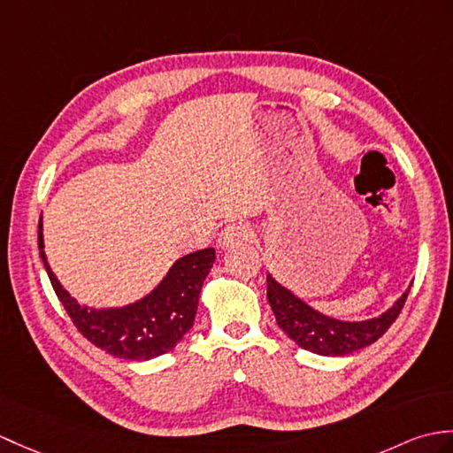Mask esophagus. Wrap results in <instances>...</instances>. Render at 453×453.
<instances>
[{"label": "esophagus", "instance_id": "1", "mask_svg": "<svg viewBox=\"0 0 453 453\" xmlns=\"http://www.w3.org/2000/svg\"><path fill=\"white\" fill-rule=\"evenodd\" d=\"M249 237H250L249 226L243 224V222H234V224H227L222 229L218 243L222 249H231V247H235L239 243H243V241H247Z\"/></svg>", "mask_w": 453, "mask_h": 453}]
</instances>
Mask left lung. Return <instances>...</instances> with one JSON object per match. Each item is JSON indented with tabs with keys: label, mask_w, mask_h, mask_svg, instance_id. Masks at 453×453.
<instances>
[{
	"label": "left lung",
	"mask_w": 453,
	"mask_h": 453,
	"mask_svg": "<svg viewBox=\"0 0 453 453\" xmlns=\"http://www.w3.org/2000/svg\"><path fill=\"white\" fill-rule=\"evenodd\" d=\"M268 291L266 297L280 328L299 347L312 353L326 357H342L349 355L357 349L374 343L382 338L386 330L395 322L407 301L409 289L395 301L392 309H388L378 319L363 322H343L330 317H324L319 311L309 307L299 297L293 296L289 289L272 278L266 276Z\"/></svg>",
	"instance_id": "1"
}]
</instances>
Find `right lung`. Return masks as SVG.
<instances>
[{
	"label": "right lung",
	"instance_id": "add662e5",
	"mask_svg": "<svg viewBox=\"0 0 453 453\" xmlns=\"http://www.w3.org/2000/svg\"><path fill=\"white\" fill-rule=\"evenodd\" d=\"M38 249L51 288L77 330L100 349L131 361H149L172 351L193 328L203 281L216 260L212 247L195 250L179 258L160 286L144 299L121 309L96 311L73 299L50 270L42 222L38 224Z\"/></svg>",
	"mask_w": 453,
	"mask_h": 453
}]
</instances>
